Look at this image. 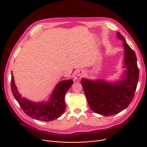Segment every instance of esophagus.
<instances>
[{"label":"esophagus","mask_w":147,"mask_h":147,"mask_svg":"<svg viewBox=\"0 0 147 147\" xmlns=\"http://www.w3.org/2000/svg\"><path fill=\"white\" fill-rule=\"evenodd\" d=\"M84 72L83 70H79L77 73V76H79V78H82L84 76Z\"/></svg>","instance_id":"esophagus-1"}]
</instances>
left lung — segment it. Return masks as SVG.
Segmentation results:
<instances>
[{"label": "left lung", "instance_id": "obj_1", "mask_svg": "<svg viewBox=\"0 0 147 147\" xmlns=\"http://www.w3.org/2000/svg\"><path fill=\"white\" fill-rule=\"evenodd\" d=\"M117 37L123 42V68L126 69L124 78L113 83L84 78L80 82L91 109L104 116L118 114L127 107L134 96L138 80L139 69L135 53L118 32Z\"/></svg>", "mask_w": 147, "mask_h": 147}]
</instances>
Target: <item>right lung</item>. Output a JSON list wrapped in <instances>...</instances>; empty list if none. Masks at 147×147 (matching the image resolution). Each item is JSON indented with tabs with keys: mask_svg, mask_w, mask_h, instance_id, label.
Wrapping results in <instances>:
<instances>
[{
	"mask_svg": "<svg viewBox=\"0 0 147 147\" xmlns=\"http://www.w3.org/2000/svg\"><path fill=\"white\" fill-rule=\"evenodd\" d=\"M72 84L73 80L71 79L61 81L56 85L49 101L34 103L22 97L18 91L11 73V88L14 98L25 114L39 121H53L63 114L66 107L64 96Z\"/></svg>",
	"mask_w": 147,
	"mask_h": 147,
	"instance_id": "1",
	"label": "right lung"
}]
</instances>
